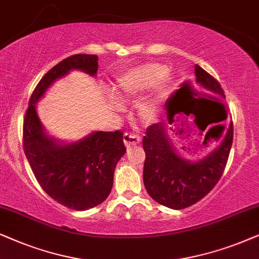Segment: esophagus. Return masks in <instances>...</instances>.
Here are the masks:
<instances>
[{
  "label": "esophagus",
  "instance_id": "obj_1",
  "mask_svg": "<svg viewBox=\"0 0 259 259\" xmlns=\"http://www.w3.org/2000/svg\"><path fill=\"white\" fill-rule=\"evenodd\" d=\"M123 142L125 144L126 148H130L133 146H136L141 142V137L134 134H124L123 135Z\"/></svg>",
  "mask_w": 259,
  "mask_h": 259
}]
</instances>
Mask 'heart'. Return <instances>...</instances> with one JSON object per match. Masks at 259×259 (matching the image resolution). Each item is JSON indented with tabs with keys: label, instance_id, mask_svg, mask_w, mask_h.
I'll return each mask as SVG.
<instances>
[{
	"label": "heart",
	"instance_id": "obj_1",
	"mask_svg": "<svg viewBox=\"0 0 259 259\" xmlns=\"http://www.w3.org/2000/svg\"><path fill=\"white\" fill-rule=\"evenodd\" d=\"M165 72L167 68L160 64H146L127 70L118 75L113 82V96L119 102L130 104L155 86L153 92L137 105V116L141 123L149 125L160 116L165 99L171 91L173 78L164 75ZM119 102L112 101V106L120 111L123 106Z\"/></svg>",
	"mask_w": 259,
	"mask_h": 259
}]
</instances>
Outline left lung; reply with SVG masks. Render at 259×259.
<instances>
[{
  "label": "left lung",
  "mask_w": 259,
  "mask_h": 259,
  "mask_svg": "<svg viewBox=\"0 0 259 259\" xmlns=\"http://www.w3.org/2000/svg\"><path fill=\"white\" fill-rule=\"evenodd\" d=\"M194 71L196 85L200 89L214 94V98L225 99L222 86L211 74L199 65H195ZM200 101L224 109V104L220 102L206 98ZM177 112L178 110L173 108L168 123L160 122L148 127L143 137V149L146 151L143 182L148 194L158 204L173 209H182L201 200L219 181L232 147L233 126L231 122L214 150L200 160L192 161L181 156L169 136L168 124L175 122L173 117ZM194 122L201 133L209 124L200 125L196 118Z\"/></svg>",
  "instance_id": "8db88e82"
}]
</instances>
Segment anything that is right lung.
Listing matches in <instances>:
<instances>
[{
	"label": "right lung",
	"instance_id": "1",
	"mask_svg": "<svg viewBox=\"0 0 259 259\" xmlns=\"http://www.w3.org/2000/svg\"><path fill=\"white\" fill-rule=\"evenodd\" d=\"M71 71L96 77L98 57L72 55L41 78L23 120V150L37 182L52 199L74 211H86L109 196L116 164L126 149L120 132H92L67 142L45 129L36 111L37 102L58 79Z\"/></svg>",
	"mask_w": 259,
	"mask_h": 259
}]
</instances>
